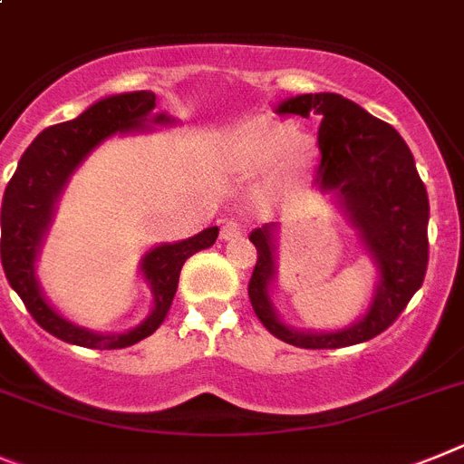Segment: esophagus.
<instances>
[{
	"label": "esophagus",
	"mask_w": 464,
	"mask_h": 464,
	"mask_svg": "<svg viewBox=\"0 0 464 464\" xmlns=\"http://www.w3.org/2000/svg\"><path fill=\"white\" fill-rule=\"evenodd\" d=\"M245 233V228L237 224V221H224V227H221V240H236Z\"/></svg>",
	"instance_id": "1"
}]
</instances>
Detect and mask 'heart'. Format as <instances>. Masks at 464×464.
Wrapping results in <instances>:
<instances>
[{
	"label": "heart",
	"instance_id": "obj_1",
	"mask_svg": "<svg viewBox=\"0 0 464 464\" xmlns=\"http://www.w3.org/2000/svg\"><path fill=\"white\" fill-rule=\"evenodd\" d=\"M313 140L304 137L289 123L255 121L233 135L231 156L245 170H259L282 159L285 175L296 177L313 163Z\"/></svg>",
	"mask_w": 464,
	"mask_h": 464
}]
</instances>
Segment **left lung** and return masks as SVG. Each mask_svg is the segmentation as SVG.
I'll list each match as a JSON object with an SVG mask.
<instances>
[{"label": "left lung", "instance_id": "8db88e82", "mask_svg": "<svg viewBox=\"0 0 464 464\" xmlns=\"http://www.w3.org/2000/svg\"><path fill=\"white\" fill-rule=\"evenodd\" d=\"M277 114L320 116L322 160L315 188L327 193L354 228L378 282L369 308L350 327L336 332L296 329L282 320L271 299L277 277V237L273 224L249 233L256 266L249 280V301L273 336L296 348L324 350L364 343L400 317L420 289L427 271L430 200L416 160L390 123L364 111L336 92H308L282 100Z\"/></svg>", "mask_w": 464, "mask_h": 464}]
</instances>
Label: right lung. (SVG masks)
Here are the masks:
<instances>
[{
  "label": "right lung",
  "instance_id": "add662e5",
  "mask_svg": "<svg viewBox=\"0 0 464 464\" xmlns=\"http://www.w3.org/2000/svg\"><path fill=\"white\" fill-rule=\"evenodd\" d=\"M154 107L156 95L151 91L119 92L91 104L74 121L46 128L20 156L18 168L4 191L0 255L6 280L39 327L64 343L92 350H116L151 336L170 310L184 261L215 245L219 236V228L209 227L179 243H160L149 249L140 261V273L154 296L151 313L128 332H92L67 320L46 299L37 277V259L53 221L55 205L70 177L110 137L132 135L175 123V119L165 111L156 114Z\"/></svg>",
  "mask_w": 464,
  "mask_h": 464
}]
</instances>
